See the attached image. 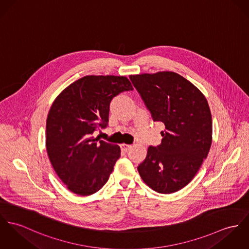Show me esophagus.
Wrapping results in <instances>:
<instances>
[{"label":"esophagus","instance_id":"obj_1","mask_svg":"<svg viewBox=\"0 0 249 249\" xmlns=\"http://www.w3.org/2000/svg\"><path fill=\"white\" fill-rule=\"evenodd\" d=\"M120 147H121V150H122L123 152L127 153V152L132 148V145H129V144H125V143H123V144H121V145H120Z\"/></svg>","mask_w":249,"mask_h":249}]
</instances>
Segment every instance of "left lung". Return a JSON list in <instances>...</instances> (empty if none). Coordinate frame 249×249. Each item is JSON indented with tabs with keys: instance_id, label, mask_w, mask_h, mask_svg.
Masks as SVG:
<instances>
[{
	"instance_id": "8db88e82",
	"label": "left lung",
	"mask_w": 249,
	"mask_h": 249,
	"mask_svg": "<svg viewBox=\"0 0 249 249\" xmlns=\"http://www.w3.org/2000/svg\"><path fill=\"white\" fill-rule=\"evenodd\" d=\"M154 121L165 124L161 144L149 147L137 170L153 191L169 194L187 186L207 158L212 142L208 100L177 73L131 75Z\"/></svg>"
}]
</instances>
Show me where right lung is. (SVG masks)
I'll use <instances>...</instances> for the list:
<instances>
[{
    "instance_id": "right-lung-1",
    "label": "right lung",
    "mask_w": 249,
    "mask_h": 249,
    "mask_svg": "<svg viewBox=\"0 0 249 249\" xmlns=\"http://www.w3.org/2000/svg\"><path fill=\"white\" fill-rule=\"evenodd\" d=\"M123 76H85L66 87L54 100L46 119L45 146L59 179L70 192L88 196L108 181L118 145L92 136L109 121L110 102L123 91L133 90Z\"/></svg>"
}]
</instances>
